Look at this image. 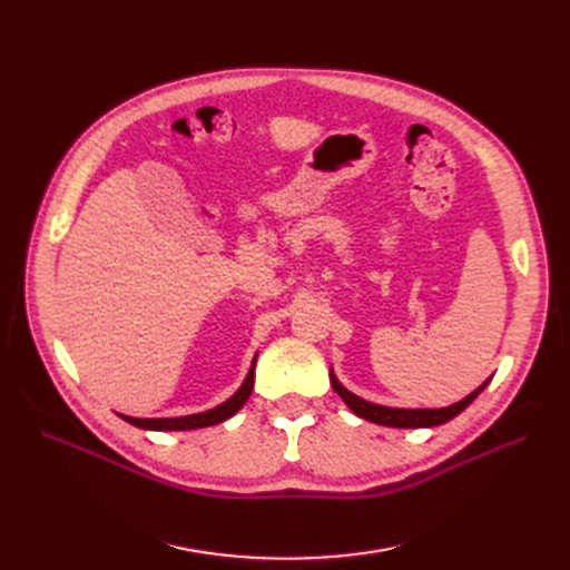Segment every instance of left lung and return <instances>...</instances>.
I'll return each mask as SVG.
<instances>
[{"label": "left lung", "instance_id": "1", "mask_svg": "<svg viewBox=\"0 0 570 570\" xmlns=\"http://www.w3.org/2000/svg\"><path fill=\"white\" fill-rule=\"evenodd\" d=\"M492 379H488L483 385H478L471 395H466L464 400L451 404V406H443V409H395V406H383V404H374L367 402L363 397L353 395L351 391L340 383V379L335 376V372L331 370V383H333V391L344 400V404L355 413L365 417L370 423L376 425H385V428H400V430H413V428H436L443 425L448 421H453L455 415H460L478 395L485 391V385Z\"/></svg>", "mask_w": 570, "mask_h": 570}]
</instances>
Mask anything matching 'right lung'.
<instances>
[{
    "label": "right lung",
    "instance_id": "obj_1",
    "mask_svg": "<svg viewBox=\"0 0 570 570\" xmlns=\"http://www.w3.org/2000/svg\"><path fill=\"white\" fill-rule=\"evenodd\" d=\"M254 367H256V355L252 361L249 374L245 376L243 385L237 387L235 395L209 411L179 415V417H131V415H122V413H119V417H125L127 423H131L140 430H153V432H185V430H200V428H209V425H219V423L228 421L230 415H235L249 400L252 387H254Z\"/></svg>",
    "mask_w": 570,
    "mask_h": 570
}]
</instances>
